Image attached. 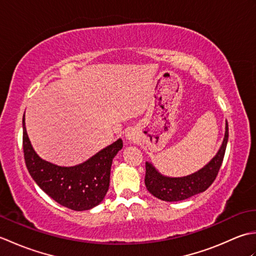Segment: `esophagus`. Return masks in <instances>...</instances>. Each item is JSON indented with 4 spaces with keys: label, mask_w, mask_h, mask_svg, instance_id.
I'll use <instances>...</instances> for the list:
<instances>
[{
    "label": "esophagus",
    "mask_w": 256,
    "mask_h": 256,
    "mask_svg": "<svg viewBox=\"0 0 256 256\" xmlns=\"http://www.w3.org/2000/svg\"><path fill=\"white\" fill-rule=\"evenodd\" d=\"M126 138H128V140H133V136H132L131 134H128V135H126Z\"/></svg>",
    "instance_id": "esophagus-1"
}]
</instances>
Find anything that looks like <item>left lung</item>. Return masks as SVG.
Masks as SVG:
<instances>
[{
	"label": "left lung",
	"instance_id": "1",
	"mask_svg": "<svg viewBox=\"0 0 256 256\" xmlns=\"http://www.w3.org/2000/svg\"><path fill=\"white\" fill-rule=\"evenodd\" d=\"M228 138H229V126L226 122L224 138L218 153L204 168L189 176L178 178L162 176L150 162H146V188L156 198L164 201H180L204 192L211 186L218 175L224 162Z\"/></svg>",
	"mask_w": 256,
	"mask_h": 256
}]
</instances>
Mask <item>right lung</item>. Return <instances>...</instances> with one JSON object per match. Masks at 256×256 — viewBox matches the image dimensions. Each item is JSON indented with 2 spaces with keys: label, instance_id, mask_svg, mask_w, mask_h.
I'll list each match as a JSON object with an SVG mask.
<instances>
[{
  "label": "right lung",
  "instance_id": "obj_1",
  "mask_svg": "<svg viewBox=\"0 0 256 256\" xmlns=\"http://www.w3.org/2000/svg\"><path fill=\"white\" fill-rule=\"evenodd\" d=\"M123 148V142L106 146L82 164L62 167L42 160L32 148L23 116V150L30 175L50 198L76 211L89 210L104 198L110 184L112 160Z\"/></svg>",
  "mask_w": 256,
  "mask_h": 256
}]
</instances>
